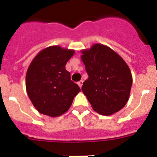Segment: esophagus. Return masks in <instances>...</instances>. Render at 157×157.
<instances>
[{"instance_id":"obj_1","label":"esophagus","mask_w":157,"mask_h":157,"mask_svg":"<svg viewBox=\"0 0 157 157\" xmlns=\"http://www.w3.org/2000/svg\"><path fill=\"white\" fill-rule=\"evenodd\" d=\"M82 83H83L82 81H79L78 82V85L79 86L80 88H82Z\"/></svg>"}]
</instances>
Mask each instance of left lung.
<instances>
[{
  "mask_svg": "<svg viewBox=\"0 0 157 157\" xmlns=\"http://www.w3.org/2000/svg\"><path fill=\"white\" fill-rule=\"evenodd\" d=\"M88 79L82 91L93 109L103 116L121 110L129 100L132 75L124 59L107 45L94 44L81 50Z\"/></svg>",
  "mask_w": 157,
  "mask_h": 157,
  "instance_id": "obj_1",
  "label": "left lung"
}]
</instances>
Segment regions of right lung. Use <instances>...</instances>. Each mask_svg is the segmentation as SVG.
I'll return each mask as SVG.
<instances>
[{"label":"right lung","instance_id":"1","mask_svg":"<svg viewBox=\"0 0 157 157\" xmlns=\"http://www.w3.org/2000/svg\"><path fill=\"white\" fill-rule=\"evenodd\" d=\"M75 50L52 45L40 51L29 65L26 89L32 104L40 113L58 117L67 112L79 86L71 81L65 65Z\"/></svg>","mask_w":157,"mask_h":157}]
</instances>
